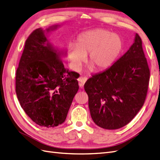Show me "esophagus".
Instances as JSON below:
<instances>
[{
  "label": "esophagus",
  "instance_id": "34e87169",
  "mask_svg": "<svg viewBox=\"0 0 160 160\" xmlns=\"http://www.w3.org/2000/svg\"><path fill=\"white\" fill-rule=\"evenodd\" d=\"M88 80V77H81L79 79V86L80 87H83L85 84V82Z\"/></svg>",
  "mask_w": 160,
  "mask_h": 160
}]
</instances>
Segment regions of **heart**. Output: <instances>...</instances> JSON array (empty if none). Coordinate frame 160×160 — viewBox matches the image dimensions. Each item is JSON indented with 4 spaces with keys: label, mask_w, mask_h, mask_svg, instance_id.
I'll list each match as a JSON object with an SVG mask.
<instances>
[{
    "label": "heart",
    "mask_w": 160,
    "mask_h": 160,
    "mask_svg": "<svg viewBox=\"0 0 160 160\" xmlns=\"http://www.w3.org/2000/svg\"><path fill=\"white\" fill-rule=\"evenodd\" d=\"M123 41L119 35L105 29L85 32L76 45L69 47L68 56L72 67L79 69L88 55L87 62L95 71H101L112 65L122 52Z\"/></svg>",
    "instance_id": "obj_1"
}]
</instances>
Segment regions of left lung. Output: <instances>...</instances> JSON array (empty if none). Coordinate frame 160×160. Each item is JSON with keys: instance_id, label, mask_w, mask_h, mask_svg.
<instances>
[{"instance_id": "8db88e82", "label": "left lung", "mask_w": 160, "mask_h": 160, "mask_svg": "<svg viewBox=\"0 0 160 160\" xmlns=\"http://www.w3.org/2000/svg\"><path fill=\"white\" fill-rule=\"evenodd\" d=\"M149 76L142 38L136 34L134 43L122 57L85 83L95 123L106 129L129 123L144 104Z\"/></svg>"}]
</instances>
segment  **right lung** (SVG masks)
I'll return each mask as SVG.
<instances>
[{"instance_id":"1","label":"right lung","mask_w":160,"mask_h":160,"mask_svg":"<svg viewBox=\"0 0 160 160\" xmlns=\"http://www.w3.org/2000/svg\"><path fill=\"white\" fill-rule=\"evenodd\" d=\"M79 75L65 69L61 57L47 42L44 30H34L25 41L16 71L15 91L21 108L40 126L61 125L79 90Z\"/></svg>"}]
</instances>
